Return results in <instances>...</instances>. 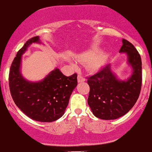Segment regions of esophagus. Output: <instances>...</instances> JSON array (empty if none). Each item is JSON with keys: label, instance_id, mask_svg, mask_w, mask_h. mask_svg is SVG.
<instances>
[{"label": "esophagus", "instance_id": "1", "mask_svg": "<svg viewBox=\"0 0 152 152\" xmlns=\"http://www.w3.org/2000/svg\"><path fill=\"white\" fill-rule=\"evenodd\" d=\"M77 81L78 83L84 82V81H86V78H85L81 74H79L77 75Z\"/></svg>", "mask_w": 152, "mask_h": 152}]
</instances>
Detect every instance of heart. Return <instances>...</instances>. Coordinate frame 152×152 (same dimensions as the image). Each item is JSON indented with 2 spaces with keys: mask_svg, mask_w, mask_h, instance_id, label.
Returning <instances> with one entry per match:
<instances>
[{
  "mask_svg": "<svg viewBox=\"0 0 152 152\" xmlns=\"http://www.w3.org/2000/svg\"><path fill=\"white\" fill-rule=\"evenodd\" d=\"M80 59L88 61V67L92 70H98L104 66L106 61V56L103 53L96 54L95 51H90L83 53L80 56Z\"/></svg>",
  "mask_w": 152,
  "mask_h": 152,
  "instance_id": "heart-1",
  "label": "heart"
}]
</instances>
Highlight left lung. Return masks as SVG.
Masks as SVG:
<instances>
[{
	"label": "left lung",
	"mask_w": 152,
	"mask_h": 152,
	"mask_svg": "<svg viewBox=\"0 0 152 152\" xmlns=\"http://www.w3.org/2000/svg\"><path fill=\"white\" fill-rule=\"evenodd\" d=\"M120 52L126 53L133 73L125 81L117 80L110 65H106L94 75L87 77L90 92L88 104L93 114L102 120H115L128 113L140 95L142 84L141 56L134 45L122 39Z\"/></svg>",
	"instance_id": "1"
}]
</instances>
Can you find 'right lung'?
Masks as SVG:
<instances>
[{"instance_id":"obj_1","label":"right lung","mask_w":152,"mask_h":152,"mask_svg":"<svg viewBox=\"0 0 152 152\" xmlns=\"http://www.w3.org/2000/svg\"><path fill=\"white\" fill-rule=\"evenodd\" d=\"M32 43H40L39 37L29 39L17 52L9 71V89L16 105L34 120L50 122L64 114L70 96L77 85V75L66 77L55 69L43 80L31 83L20 74L22 55Z\"/></svg>"}]
</instances>
